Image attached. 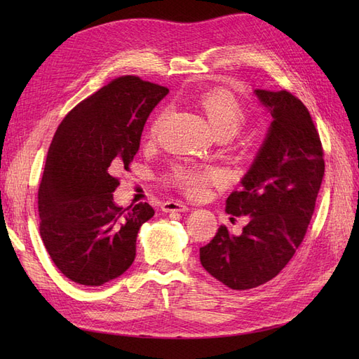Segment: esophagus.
Listing matches in <instances>:
<instances>
[{"label": "esophagus", "mask_w": 359, "mask_h": 359, "mask_svg": "<svg viewBox=\"0 0 359 359\" xmlns=\"http://www.w3.org/2000/svg\"><path fill=\"white\" fill-rule=\"evenodd\" d=\"M161 210L165 212H186L189 211V206L181 201H166L161 205Z\"/></svg>", "instance_id": "34e87169"}]
</instances>
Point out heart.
I'll return each mask as SVG.
<instances>
[{"label":"heart","instance_id":"b5f03b06","mask_svg":"<svg viewBox=\"0 0 359 359\" xmlns=\"http://www.w3.org/2000/svg\"><path fill=\"white\" fill-rule=\"evenodd\" d=\"M201 106L217 136H235L247 123V111L241 102L226 90H212L201 97ZM163 115L156 118L149 132L156 133ZM220 173L206 168H177L173 170V181L193 196H199L205 191L206 184L219 180Z\"/></svg>","mask_w":359,"mask_h":359}]
</instances>
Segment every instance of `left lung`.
Returning a JSON list of instances; mask_svg holds the SVG:
<instances>
[{"label":"left lung","mask_w":359,"mask_h":359,"mask_svg":"<svg viewBox=\"0 0 359 359\" xmlns=\"http://www.w3.org/2000/svg\"><path fill=\"white\" fill-rule=\"evenodd\" d=\"M273 116L268 135L226 212L248 215L241 235L220 226L201 247V264L233 290L273 280L306 236L325 173L323 148L310 112L289 91L256 90Z\"/></svg>","instance_id":"8db88e82"}]
</instances>
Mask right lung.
Wrapping results in <instances>:
<instances>
[{
  "mask_svg": "<svg viewBox=\"0 0 359 359\" xmlns=\"http://www.w3.org/2000/svg\"><path fill=\"white\" fill-rule=\"evenodd\" d=\"M166 86L121 76L64 116L39 187L40 235L50 259L74 283L102 286L130 268L148 203L114 202L112 170H128L140 136Z\"/></svg>",
  "mask_w": 359,
  "mask_h": 359,
  "instance_id": "add662e5",
  "label": "right lung"
}]
</instances>
